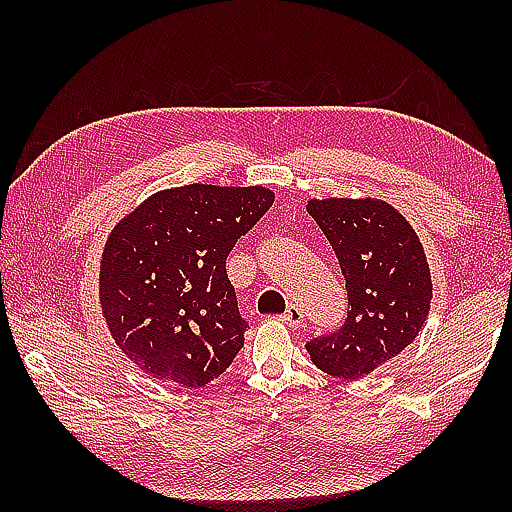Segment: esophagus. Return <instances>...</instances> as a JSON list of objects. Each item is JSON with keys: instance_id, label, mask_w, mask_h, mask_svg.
<instances>
[{"instance_id": "obj_1", "label": "esophagus", "mask_w": 512, "mask_h": 512, "mask_svg": "<svg viewBox=\"0 0 512 512\" xmlns=\"http://www.w3.org/2000/svg\"><path fill=\"white\" fill-rule=\"evenodd\" d=\"M281 321H284L286 325H290V328H299V325H303V312L299 306H295V303H290L288 310L281 314Z\"/></svg>"}]
</instances>
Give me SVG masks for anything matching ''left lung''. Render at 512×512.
<instances>
[{
	"label": "left lung",
	"instance_id": "obj_1",
	"mask_svg": "<svg viewBox=\"0 0 512 512\" xmlns=\"http://www.w3.org/2000/svg\"><path fill=\"white\" fill-rule=\"evenodd\" d=\"M347 288V319L306 350L325 374L358 380L413 343L431 306L427 255L413 226L376 198L310 200Z\"/></svg>",
	"mask_w": 512,
	"mask_h": 512
}]
</instances>
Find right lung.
<instances>
[{"label":"right lung","mask_w":512,"mask_h":512,"mask_svg":"<svg viewBox=\"0 0 512 512\" xmlns=\"http://www.w3.org/2000/svg\"><path fill=\"white\" fill-rule=\"evenodd\" d=\"M273 202L266 187L195 182L149 195L114 226L99 299L129 361L189 389L226 372L248 328L226 257Z\"/></svg>","instance_id":"obj_1"}]
</instances>
